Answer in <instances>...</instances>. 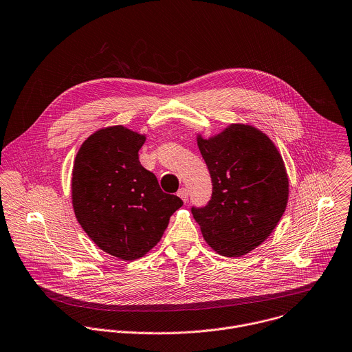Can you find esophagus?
<instances>
[{
  "mask_svg": "<svg viewBox=\"0 0 352 352\" xmlns=\"http://www.w3.org/2000/svg\"><path fill=\"white\" fill-rule=\"evenodd\" d=\"M177 195H179L184 202L188 201V191H187V188H180V190L177 191Z\"/></svg>",
  "mask_w": 352,
  "mask_h": 352,
  "instance_id": "34e87169",
  "label": "esophagus"
}]
</instances>
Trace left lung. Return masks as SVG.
Segmentation results:
<instances>
[{
  "label": "left lung",
  "instance_id": "1",
  "mask_svg": "<svg viewBox=\"0 0 352 352\" xmlns=\"http://www.w3.org/2000/svg\"><path fill=\"white\" fill-rule=\"evenodd\" d=\"M213 191L191 208L208 244L224 256H241L278 224L288 201V177L280 153L259 129L232 124L210 139L198 136Z\"/></svg>",
  "mask_w": 352,
  "mask_h": 352
}]
</instances>
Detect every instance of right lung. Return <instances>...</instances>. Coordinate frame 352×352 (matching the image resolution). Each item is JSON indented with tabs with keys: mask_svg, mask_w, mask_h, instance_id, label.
<instances>
[{
	"mask_svg": "<svg viewBox=\"0 0 352 352\" xmlns=\"http://www.w3.org/2000/svg\"><path fill=\"white\" fill-rule=\"evenodd\" d=\"M146 138L122 125L89 136L72 170L75 216L90 239L122 261L147 254L162 237L183 201L165 194L139 162Z\"/></svg>",
	"mask_w": 352,
	"mask_h": 352,
	"instance_id": "obj_1",
	"label": "right lung"
}]
</instances>
